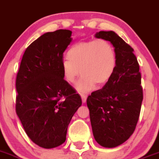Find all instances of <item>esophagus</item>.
I'll use <instances>...</instances> for the list:
<instances>
[{"label":"esophagus","mask_w":159,"mask_h":159,"mask_svg":"<svg viewBox=\"0 0 159 159\" xmlns=\"http://www.w3.org/2000/svg\"><path fill=\"white\" fill-rule=\"evenodd\" d=\"M80 96L81 98H82V101L84 103H85L86 101H87V94H85V93H80Z\"/></svg>","instance_id":"obj_1"}]
</instances>
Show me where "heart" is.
<instances>
[{
  "label": "heart",
  "mask_w": 159,
  "mask_h": 159,
  "mask_svg": "<svg viewBox=\"0 0 159 159\" xmlns=\"http://www.w3.org/2000/svg\"><path fill=\"white\" fill-rule=\"evenodd\" d=\"M63 76L76 84L80 92H88L98 85H105L112 77L117 66V54L112 43L105 39L81 41L72 45L62 61Z\"/></svg>",
  "instance_id": "b5f03b06"
}]
</instances>
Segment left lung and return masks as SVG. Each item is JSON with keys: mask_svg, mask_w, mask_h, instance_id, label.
<instances>
[{"mask_svg": "<svg viewBox=\"0 0 159 159\" xmlns=\"http://www.w3.org/2000/svg\"><path fill=\"white\" fill-rule=\"evenodd\" d=\"M112 43L117 66L112 77L87 99L95 140L105 148H115L127 140L138 122L143 101L141 74L134 49L112 31L95 35Z\"/></svg>", "mask_w": 159, "mask_h": 159, "instance_id": "1", "label": "left lung"}]
</instances>
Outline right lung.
I'll use <instances>...</instances> for the list:
<instances>
[{"instance_id": "obj_1", "label": "right lung", "mask_w": 159, "mask_h": 159, "mask_svg": "<svg viewBox=\"0 0 159 159\" xmlns=\"http://www.w3.org/2000/svg\"><path fill=\"white\" fill-rule=\"evenodd\" d=\"M71 35L70 30H58L33 41L16 76V113L30 140L43 148L66 141L68 126L82 105L80 96L63 76V53Z\"/></svg>"}]
</instances>
